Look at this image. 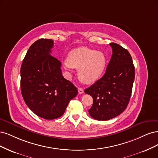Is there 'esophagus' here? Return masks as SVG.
<instances>
[{
	"label": "esophagus",
	"instance_id": "esophagus-1",
	"mask_svg": "<svg viewBox=\"0 0 158 158\" xmlns=\"http://www.w3.org/2000/svg\"><path fill=\"white\" fill-rule=\"evenodd\" d=\"M78 93H79V94H83L84 93V90L82 88H79L78 89Z\"/></svg>",
	"mask_w": 158,
	"mask_h": 158
}]
</instances>
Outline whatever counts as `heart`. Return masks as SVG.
<instances>
[{"label":"heart","instance_id":"b5f03b06","mask_svg":"<svg viewBox=\"0 0 158 158\" xmlns=\"http://www.w3.org/2000/svg\"><path fill=\"white\" fill-rule=\"evenodd\" d=\"M64 64L68 69L72 68L79 69L80 80L85 84H91L102 75L106 65V58L103 52L81 47L71 51Z\"/></svg>","mask_w":158,"mask_h":158}]
</instances>
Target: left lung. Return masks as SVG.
I'll return each instance as SVG.
<instances>
[{"mask_svg": "<svg viewBox=\"0 0 158 158\" xmlns=\"http://www.w3.org/2000/svg\"><path fill=\"white\" fill-rule=\"evenodd\" d=\"M110 45L113 54L104 75L85 90L93 99L89 113L100 121L112 119L126 109L135 79V67L128 50L114 43Z\"/></svg>", "mask_w": 158, "mask_h": 158, "instance_id": "obj_1", "label": "left lung"}]
</instances>
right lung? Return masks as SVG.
Masks as SVG:
<instances>
[{"label":"right lung","instance_id":"add662e5","mask_svg":"<svg viewBox=\"0 0 158 158\" xmlns=\"http://www.w3.org/2000/svg\"><path fill=\"white\" fill-rule=\"evenodd\" d=\"M52 39H40L31 44L23 60L21 90L25 104L34 114L46 119L62 116L77 88L62 75L61 62L50 55Z\"/></svg>","mask_w":158,"mask_h":158}]
</instances>
